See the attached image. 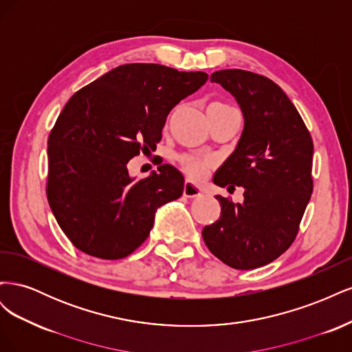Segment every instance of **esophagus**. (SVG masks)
<instances>
[{"instance_id": "1", "label": "esophagus", "mask_w": 352, "mask_h": 352, "mask_svg": "<svg viewBox=\"0 0 352 352\" xmlns=\"http://www.w3.org/2000/svg\"><path fill=\"white\" fill-rule=\"evenodd\" d=\"M201 195H202L201 188L194 185L192 182H189V180H186L185 185H184V197H186V198H199Z\"/></svg>"}]
</instances>
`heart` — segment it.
I'll return each mask as SVG.
<instances>
[{"label": "heart", "mask_w": 352, "mask_h": 352, "mask_svg": "<svg viewBox=\"0 0 352 352\" xmlns=\"http://www.w3.org/2000/svg\"><path fill=\"white\" fill-rule=\"evenodd\" d=\"M230 110V107L225 104H212L208 109V111H225ZM180 167H182L184 172L190 177L199 180L208 175L210 170L214 167V162L207 157H198V155H182L179 157Z\"/></svg>", "instance_id": "heart-1"}]
</instances>
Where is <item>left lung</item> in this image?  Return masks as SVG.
<instances>
[{
    "label": "left lung",
    "mask_w": 352,
    "mask_h": 352,
    "mask_svg": "<svg viewBox=\"0 0 352 352\" xmlns=\"http://www.w3.org/2000/svg\"><path fill=\"white\" fill-rule=\"evenodd\" d=\"M211 82L236 98L245 120L235 151L212 182L245 192L242 204L216 197L220 219L202 229V238L229 267L257 269L296 238L313 192V140L295 105L269 78L229 69L212 73Z\"/></svg>",
    "instance_id": "1"
}]
</instances>
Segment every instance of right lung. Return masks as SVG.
<instances>
[{
    "mask_svg": "<svg viewBox=\"0 0 352 352\" xmlns=\"http://www.w3.org/2000/svg\"><path fill=\"white\" fill-rule=\"evenodd\" d=\"M207 79L204 72L132 63L67 101L48 138L47 198L78 250L127 257L150 235L157 208L182 195L185 179L173 166L135 180L127 163L155 150L168 113Z\"/></svg>",
    "mask_w": 352,
    "mask_h": 352,
    "instance_id": "right-lung-1",
    "label": "right lung"
}]
</instances>
